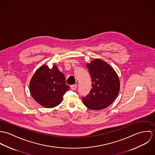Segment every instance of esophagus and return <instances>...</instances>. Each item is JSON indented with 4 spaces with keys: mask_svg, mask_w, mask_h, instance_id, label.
I'll return each mask as SVG.
<instances>
[{
    "mask_svg": "<svg viewBox=\"0 0 155 155\" xmlns=\"http://www.w3.org/2000/svg\"><path fill=\"white\" fill-rule=\"evenodd\" d=\"M70 88L72 89V90H76L77 88V85L76 84H74V85H71L70 86Z\"/></svg>",
    "mask_w": 155,
    "mask_h": 155,
    "instance_id": "obj_1",
    "label": "esophagus"
}]
</instances>
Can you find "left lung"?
<instances>
[{"mask_svg":"<svg viewBox=\"0 0 155 155\" xmlns=\"http://www.w3.org/2000/svg\"><path fill=\"white\" fill-rule=\"evenodd\" d=\"M91 78L92 89L85 97L83 103L91 110H101L106 108L116 98L120 82L114 70L106 62L95 59L87 64Z\"/></svg>","mask_w":155,"mask_h":155,"instance_id":"8db88e82","label":"left lung"}]
</instances>
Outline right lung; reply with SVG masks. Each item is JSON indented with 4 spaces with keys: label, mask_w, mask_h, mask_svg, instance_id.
I'll return each instance as SVG.
<instances>
[{
    "label": "right lung",
    "mask_w": 155,
    "mask_h": 155,
    "mask_svg": "<svg viewBox=\"0 0 155 155\" xmlns=\"http://www.w3.org/2000/svg\"><path fill=\"white\" fill-rule=\"evenodd\" d=\"M30 92L35 100L43 107L52 108L59 105L70 87L66 84L64 75L54 65L41 67L30 82Z\"/></svg>",
    "instance_id": "add662e5"
}]
</instances>
